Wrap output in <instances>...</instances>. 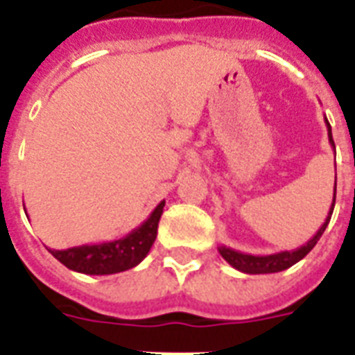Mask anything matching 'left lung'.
I'll list each match as a JSON object with an SVG mask.
<instances>
[{
	"mask_svg": "<svg viewBox=\"0 0 355 355\" xmlns=\"http://www.w3.org/2000/svg\"><path fill=\"white\" fill-rule=\"evenodd\" d=\"M324 123H327V130H329V142L334 148V140H333V132H331V125L329 121L324 117ZM334 200H336V182H334V192H333V205H331V211L327 215L324 223L319 227L313 238H309L304 246L296 248V250H284V252H277V254H269V255H252V254H242V252H236L232 248L227 246H219V254L223 255V259L230 263L234 269L242 272H248V275H267V272H279L288 269L294 263H298L300 259H304L313 248H315L317 240L323 236L324 229L331 220V215H333L334 209Z\"/></svg>",
	"mask_w": 355,
	"mask_h": 355,
	"instance_id": "left-lung-1",
	"label": "left lung"
}]
</instances>
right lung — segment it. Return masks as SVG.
Masks as SVG:
<instances>
[{"mask_svg": "<svg viewBox=\"0 0 355 355\" xmlns=\"http://www.w3.org/2000/svg\"><path fill=\"white\" fill-rule=\"evenodd\" d=\"M163 207L165 202H159L152 215L138 229L119 240L101 242V244H84L67 250H49V254L71 271L84 272V275H115L132 269L152 250L157 236V225Z\"/></svg>", "mask_w": 355, "mask_h": 355, "instance_id": "add662e5", "label": "right lung"}]
</instances>
